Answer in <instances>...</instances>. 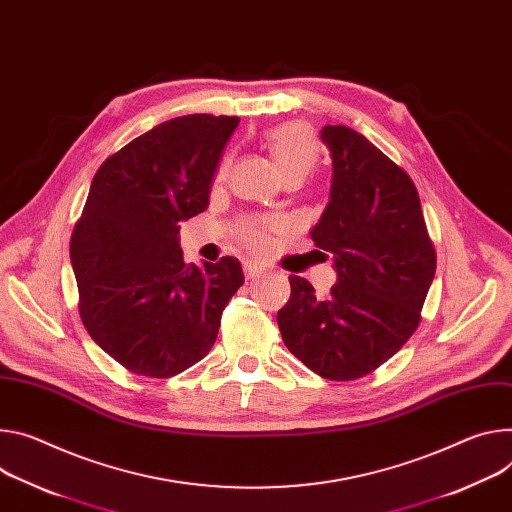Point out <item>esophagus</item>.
I'll return each instance as SVG.
<instances>
[{
  "instance_id": "1",
  "label": "esophagus",
  "mask_w": 512,
  "mask_h": 512,
  "mask_svg": "<svg viewBox=\"0 0 512 512\" xmlns=\"http://www.w3.org/2000/svg\"><path fill=\"white\" fill-rule=\"evenodd\" d=\"M243 269H245V277H247V280H255V277H259V275L263 273V269H261L259 265L251 263V261H247V263L243 265Z\"/></svg>"
}]
</instances>
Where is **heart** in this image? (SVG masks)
Here are the masks:
<instances>
[{
    "mask_svg": "<svg viewBox=\"0 0 512 512\" xmlns=\"http://www.w3.org/2000/svg\"><path fill=\"white\" fill-rule=\"evenodd\" d=\"M267 147L273 157V163L282 177L288 175H306L316 159H318V147L314 141V134L308 124L304 122H286L275 126L267 132ZM228 171V157L218 167V179H224ZM275 230L273 220H247L241 230L239 237L245 243L247 249L253 253H265L271 245V232Z\"/></svg>",
    "mask_w": 512,
    "mask_h": 512,
    "instance_id": "heart-1",
    "label": "heart"
}]
</instances>
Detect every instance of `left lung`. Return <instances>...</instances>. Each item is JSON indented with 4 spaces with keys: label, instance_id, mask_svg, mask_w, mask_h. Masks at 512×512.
<instances>
[{
    "label": "left lung",
    "instance_id": "left-lung-1",
    "mask_svg": "<svg viewBox=\"0 0 512 512\" xmlns=\"http://www.w3.org/2000/svg\"><path fill=\"white\" fill-rule=\"evenodd\" d=\"M320 138L333 183L310 237L333 255L337 284L316 300L308 280L290 275L277 327L314 374L349 382L386 363L416 331L437 255L406 171L347 126H324Z\"/></svg>",
    "mask_w": 512,
    "mask_h": 512
}]
</instances>
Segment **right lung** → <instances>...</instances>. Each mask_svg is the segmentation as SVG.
I'll return each instance as SVG.
<instances>
[{
	"label": "right lung",
	"instance_id": "1",
	"mask_svg": "<svg viewBox=\"0 0 512 512\" xmlns=\"http://www.w3.org/2000/svg\"><path fill=\"white\" fill-rule=\"evenodd\" d=\"M239 116L188 114L136 136L91 181L71 235L83 327L132 374L171 378L212 349L239 259L183 263L179 222L208 206Z\"/></svg>",
	"mask_w": 512,
	"mask_h": 512
}]
</instances>
